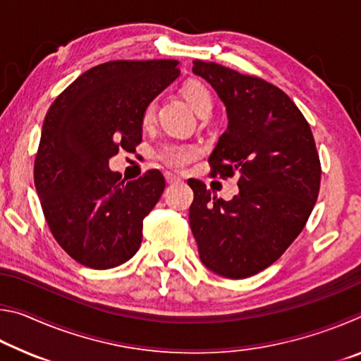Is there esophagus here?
Wrapping results in <instances>:
<instances>
[{
    "label": "esophagus",
    "mask_w": 361,
    "mask_h": 361,
    "mask_svg": "<svg viewBox=\"0 0 361 361\" xmlns=\"http://www.w3.org/2000/svg\"><path fill=\"white\" fill-rule=\"evenodd\" d=\"M166 180H167V183H180L181 181L180 176H176V175L170 173V172L166 173Z\"/></svg>",
    "instance_id": "esophagus-1"
}]
</instances>
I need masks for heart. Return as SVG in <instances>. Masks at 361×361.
<instances>
[{
	"instance_id": "b5f03b06",
	"label": "heart",
	"mask_w": 361,
	"mask_h": 361,
	"mask_svg": "<svg viewBox=\"0 0 361 361\" xmlns=\"http://www.w3.org/2000/svg\"><path fill=\"white\" fill-rule=\"evenodd\" d=\"M181 92L185 95L189 105L192 106L194 111L199 116L212 111L213 99L209 87H207L204 82L197 81V79H189V81H186L185 85H183ZM152 116H154V105L149 103V105L145 108L143 121L149 122L152 119ZM197 156L199 148L194 145H169L161 151V154H159V157H161L167 166L173 169H183L186 164L194 161Z\"/></svg>"
}]
</instances>
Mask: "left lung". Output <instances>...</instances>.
I'll return each instance as SVG.
<instances>
[{"instance_id":"1","label":"left lung","mask_w":361,"mask_h":361,"mask_svg":"<svg viewBox=\"0 0 361 361\" xmlns=\"http://www.w3.org/2000/svg\"><path fill=\"white\" fill-rule=\"evenodd\" d=\"M192 63L229 119L209 157L212 175L235 176L239 194L223 200L189 180V224L210 271L245 279L276 262L304 229L320 191L319 152L309 122L283 90L223 65Z\"/></svg>"}]
</instances>
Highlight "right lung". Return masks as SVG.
I'll list each match as a JSON object with an SVG mask.
<instances>
[{
    "label": "right lung",
    "mask_w": 361,
    "mask_h": 361,
    "mask_svg": "<svg viewBox=\"0 0 361 361\" xmlns=\"http://www.w3.org/2000/svg\"><path fill=\"white\" fill-rule=\"evenodd\" d=\"M180 76L176 60H113L82 73L49 108L35 186L59 245L79 264L111 269L138 252L143 219L166 180H121L109 159L142 142L145 108Z\"/></svg>",
    "instance_id": "right-lung-1"
}]
</instances>
